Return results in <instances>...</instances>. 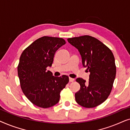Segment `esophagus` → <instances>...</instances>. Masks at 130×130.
<instances>
[{
    "instance_id": "obj_1",
    "label": "esophagus",
    "mask_w": 130,
    "mask_h": 130,
    "mask_svg": "<svg viewBox=\"0 0 130 130\" xmlns=\"http://www.w3.org/2000/svg\"><path fill=\"white\" fill-rule=\"evenodd\" d=\"M69 81L70 82H73L74 81V79H73V78H71V77H69Z\"/></svg>"
}]
</instances>
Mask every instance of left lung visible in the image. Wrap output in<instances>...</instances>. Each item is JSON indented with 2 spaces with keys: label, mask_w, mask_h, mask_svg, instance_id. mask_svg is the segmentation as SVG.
<instances>
[{
  "label": "left lung",
  "mask_w": 130,
  "mask_h": 130,
  "mask_svg": "<svg viewBox=\"0 0 130 130\" xmlns=\"http://www.w3.org/2000/svg\"><path fill=\"white\" fill-rule=\"evenodd\" d=\"M81 55L82 64L90 72L89 81L77 78L80 89L75 93L76 102L85 108H93L108 98L116 75L113 53L109 48L89 35L67 39Z\"/></svg>",
  "instance_id": "1"
}]
</instances>
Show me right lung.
Segmentation results:
<instances>
[{
  "label": "right lung",
  "instance_id": "obj_1",
  "mask_svg": "<svg viewBox=\"0 0 130 130\" xmlns=\"http://www.w3.org/2000/svg\"><path fill=\"white\" fill-rule=\"evenodd\" d=\"M66 44L57 37H42L23 51L18 66L21 87L26 97L35 105L47 108L57 104L60 92L69 81L67 76L56 77L47 71L52 66L56 51Z\"/></svg>",
  "mask_w": 130,
  "mask_h": 130
}]
</instances>
